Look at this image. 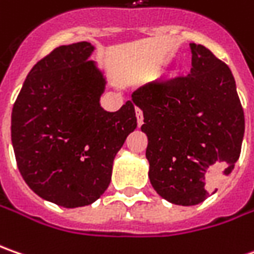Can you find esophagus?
Masks as SVG:
<instances>
[{
    "mask_svg": "<svg viewBox=\"0 0 254 254\" xmlns=\"http://www.w3.org/2000/svg\"><path fill=\"white\" fill-rule=\"evenodd\" d=\"M136 118H137V127L143 124V112L140 108H136Z\"/></svg>",
    "mask_w": 254,
    "mask_h": 254,
    "instance_id": "34e87169",
    "label": "esophagus"
}]
</instances>
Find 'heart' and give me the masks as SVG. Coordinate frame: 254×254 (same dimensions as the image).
I'll list each match as a JSON object with an SVG mask.
<instances>
[{"label": "heart", "instance_id": "heart-1", "mask_svg": "<svg viewBox=\"0 0 254 254\" xmlns=\"http://www.w3.org/2000/svg\"><path fill=\"white\" fill-rule=\"evenodd\" d=\"M170 77H174V73H170Z\"/></svg>", "mask_w": 254, "mask_h": 254}]
</instances>
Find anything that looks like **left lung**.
<instances>
[{"label": "left lung", "mask_w": 254, "mask_h": 254, "mask_svg": "<svg viewBox=\"0 0 254 254\" xmlns=\"http://www.w3.org/2000/svg\"><path fill=\"white\" fill-rule=\"evenodd\" d=\"M190 48V75L154 80L132 94L143 111L150 183L160 197L186 206L209 197L206 183L231 174L245 135L231 68L205 46Z\"/></svg>", "instance_id": "1"}]
</instances>
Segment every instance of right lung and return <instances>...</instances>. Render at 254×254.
I'll list each match as a JSON object with an SVG mask.
<instances>
[{"mask_svg": "<svg viewBox=\"0 0 254 254\" xmlns=\"http://www.w3.org/2000/svg\"><path fill=\"white\" fill-rule=\"evenodd\" d=\"M94 46H59L40 59L15 101L11 137L25 183L64 208L90 205L105 192L112 163L136 129L135 104L101 108L105 78L88 57Z\"/></svg>", "mask_w": 254, "mask_h": 254, "instance_id": "1", "label": "right lung"}]
</instances>
